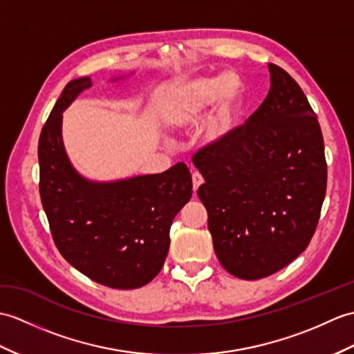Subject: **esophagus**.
Listing matches in <instances>:
<instances>
[{
    "mask_svg": "<svg viewBox=\"0 0 354 354\" xmlns=\"http://www.w3.org/2000/svg\"><path fill=\"white\" fill-rule=\"evenodd\" d=\"M202 184H203V176L201 174H197V171H194L193 174V192L196 193L197 188H199Z\"/></svg>",
    "mask_w": 354,
    "mask_h": 354,
    "instance_id": "obj_1",
    "label": "esophagus"
}]
</instances>
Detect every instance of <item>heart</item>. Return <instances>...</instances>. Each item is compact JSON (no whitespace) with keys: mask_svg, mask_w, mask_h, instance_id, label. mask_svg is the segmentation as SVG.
I'll return each instance as SVG.
<instances>
[{"mask_svg":"<svg viewBox=\"0 0 354 354\" xmlns=\"http://www.w3.org/2000/svg\"><path fill=\"white\" fill-rule=\"evenodd\" d=\"M244 101V84L235 73L199 75L179 81L169 96L164 119L174 128H190L214 106L202 128L205 145L220 146L231 137Z\"/></svg>","mask_w":354,"mask_h":354,"instance_id":"obj_1","label":"heart"}]
</instances>
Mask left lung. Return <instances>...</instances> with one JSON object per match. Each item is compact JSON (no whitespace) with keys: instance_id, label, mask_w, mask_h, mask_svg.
<instances>
[{"instance_id":"left-lung-1","label":"left lung","mask_w":354,"mask_h":354,"mask_svg":"<svg viewBox=\"0 0 354 354\" xmlns=\"http://www.w3.org/2000/svg\"><path fill=\"white\" fill-rule=\"evenodd\" d=\"M267 68L266 101L225 143L193 158L217 258L244 281L276 273L308 248L327 184L317 114L288 72Z\"/></svg>"}]
</instances>
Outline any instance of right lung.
Listing matches in <instances>:
<instances>
[{
  "label": "right lung",
  "instance_id": "right-lung-1",
  "mask_svg": "<svg viewBox=\"0 0 354 354\" xmlns=\"http://www.w3.org/2000/svg\"><path fill=\"white\" fill-rule=\"evenodd\" d=\"M92 86L90 77L69 81L42 128L40 199L57 249L73 268L110 288L134 290L162 268L171 221L192 199V174L178 162L162 174L116 180L81 175L64 149L63 111Z\"/></svg>",
  "mask_w": 354,
  "mask_h": 354
}]
</instances>
